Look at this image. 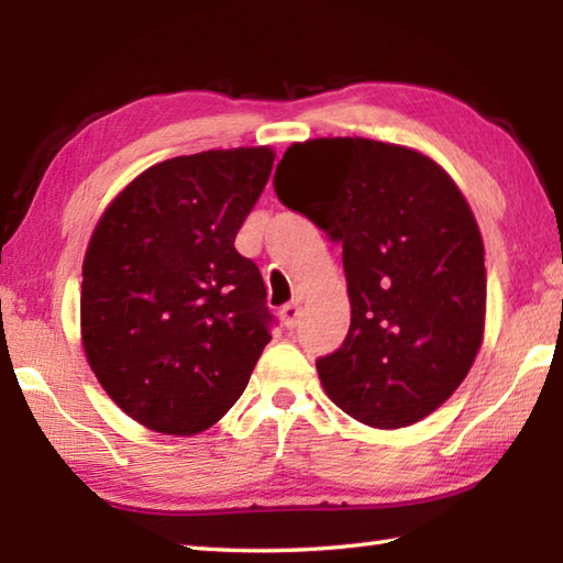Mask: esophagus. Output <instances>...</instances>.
Returning a JSON list of instances; mask_svg holds the SVG:
<instances>
[{
	"label": "esophagus",
	"instance_id": "34e87169",
	"mask_svg": "<svg viewBox=\"0 0 563 563\" xmlns=\"http://www.w3.org/2000/svg\"><path fill=\"white\" fill-rule=\"evenodd\" d=\"M280 320H283V325L288 328V330H292V328H298V322H300V305H285V308L280 310Z\"/></svg>",
	"mask_w": 563,
	"mask_h": 563
}]
</instances>
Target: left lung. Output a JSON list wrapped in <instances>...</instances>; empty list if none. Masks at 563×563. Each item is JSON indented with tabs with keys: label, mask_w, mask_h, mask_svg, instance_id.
Masks as SVG:
<instances>
[{
	"label": "left lung",
	"mask_w": 563,
	"mask_h": 563,
	"mask_svg": "<svg viewBox=\"0 0 563 563\" xmlns=\"http://www.w3.org/2000/svg\"><path fill=\"white\" fill-rule=\"evenodd\" d=\"M273 186L342 243L350 330L316 362L332 402L379 430L432 415L484 335V243L462 190L419 151L360 136L292 144Z\"/></svg>",
	"instance_id": "obj_1"
}]
</instances>
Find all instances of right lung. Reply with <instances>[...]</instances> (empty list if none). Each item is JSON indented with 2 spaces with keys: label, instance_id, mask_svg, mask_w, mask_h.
I'll return each instance as SVG.
<instances>
[{
  "label": "right lung",
  "instance_id": "obj_1",
  "mask_svg": "<svg viewBox=\"0 0 563 563\" xmlns=\"http://www.w3.org/2000/svg\"><path fill=\"white\" fill-rule=\"evenodd\" d=\"M268 146L151 166L113 198L84 258L81 340L107 395L139 424H216L271 342L263 275L235 235L273 170Z\"/></svg>",
  "mask_w": 563,
  "mask_h": 563
}]
</instances>
